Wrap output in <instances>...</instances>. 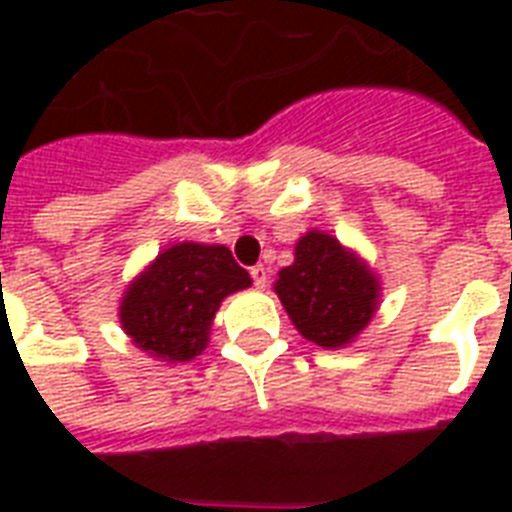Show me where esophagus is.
Returning a JSON list of instances; mask_svg holds the SVG:
<instances>
[{
  "mask_svg": "<svg viewBox=\"0 0 512 512\" xmlns=\"http://www.w3.org/2000/svg\"><path fill=\"white\" fill-rule=\"evenodd\" d=\"M249 276H252L257 289H263L265 284H268V268H265V265H255V268L249 271Z\"/></svg>",
  "mask_w": 512,
  "mask_h": 512,
  "instance_id": "obj_1",
  "label": "esophagus"
}]
</instances>
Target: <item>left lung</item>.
Returning a JSON list of instances; mask_svg holds the SVG:
<instances>
[{
  "label": "left lung",
  "mask_w": 512,
  "mask_h": 512,
  "mask_svg": "<svg viewBox=\"0 0 512 512\" xmlns=\"http://www.w3.org/2000/svg\"><path fill=\"white\" fill-rule=\"evenodd\" d=\"M284 311L305 340L342 348L372 321L380 281L356 252L324 231H308L295 244V263L276 281Z\"/></svg>",
  "instance_id": "left-lung-1"
}]
</instances>
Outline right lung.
Wrapping results in <instances>:
<instances>
[{"instance_id":"right-lung-1","label":"right lung","mask_w":512,"mask_h":512,"mask_svg":"<svg viewBox=\"0 0 512 512\" xmlns=\"http://www.w3.org/2000/svg\"><path fill=\"white\" fill-rule=\"evenodd\" d=\"M249 284V273L223 244H172L124 292L119 321L148 356L191 361L207 348L223 297Z\"/></svg>"}]
</instances>
